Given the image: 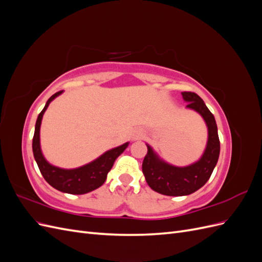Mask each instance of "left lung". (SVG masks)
Returning a JSON list of instances; mask_svg holds the SVG:
<instances>
[{
	"instance_id": "left-lung-1",
	"label": "left lung",
	"mask_w": 262,
	"mask_h": 262,
	"mask_svg": "<svg viewBox=\"0 0 262 262\" xmlns=\"http://www.w3.org/2000/svg\"><path fill=\"white\" fill-rule=\"evenodd\" d=\"M181 94L188 101L187 107L199 113L208 125L209 139L202 157L187 167H176L160 160L152 147L147 145V154L142 164L147 185L158 193L172 196L188 195L204 186L211 177L220 155V140L214 116L195 93Z\"/></svg>"
}]
</instances>
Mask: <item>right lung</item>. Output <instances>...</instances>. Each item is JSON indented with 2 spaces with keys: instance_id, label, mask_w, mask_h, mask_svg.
<instances>
[{
  "instance_id": "obj_1",
  "label": "right lung",
  "mask_w": 262,
  "mask_h": 262,
  "mask_svg": "<svg viewBox=\"0 0 262 262\" xmlns=\"http://www.w3.org/2000/svg\"><path fill=\"white\" fill-rule=\"evenodd\" d=\"M61 93L62 91L52 95L48 101H47L42 112L39 114L37 118L33 138V152L39 170H40L41 175L50 186L62 192L71 194H84L93 191V190L99 188L104 184L107 178V173L112 169L116 158L123 152L129 143H124L120 146L108 150V152L98 157L96 161L82 166L80 168L62 169L50 165L45 160L41 153L39 132H40L41 119L46 109L48 108L50 102L55 97L59 96Z\"/></svg>"
}]
</instances>
